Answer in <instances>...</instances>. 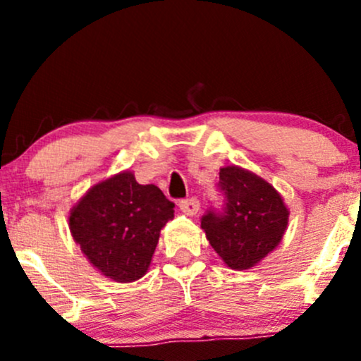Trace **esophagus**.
<instances>
[{
	"mask_svg": "<svg viewBox=\"0 0 361 361\" xmlns=\"http://www.w3.org/2000/svg\"><path fill=\"white\" fill-rule=\"evenodd\" d=\"M180 209L183 211L185 214H188V216H195V214L199 213V201L195 197H190V199H183V201H180Z\"/></svg>",
	"mask_w": 361,
	"mask_h": 361,
	"instance_id": "34e87169",
	"label": "esophagus"
}]
</instances>
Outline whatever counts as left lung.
Masks as SVG:
<instances>
[{
  "label": "left lung",
  "mask_w": 361,
  "mask_h": 361,
  "mask_svg": "<svg viewBox=\"0 0 361 361\" xmlns=\"http://www.w3.org/2000/svg\"><path fill=\"white\" fill-rule=\"evenodd\" d=\"M220 187L225 194L224 211H207L201 227L227 267L246 271L281 243L290 211L269 181L239 166L221 167Z\"/></svg>",
  "instance_id": "1"
}]
</instances>
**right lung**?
<instances>
[{
  "label": "right lung",
  "mask_w": 361,
  "mask_h": 361,
  "mask_svg": "<svg viewBox=\"0 0 361 361\" xmlns=\"http://www.w3.org/2000/svg\"><path fill=\"white\" fill-rule=\"evenodd\" d=\"M174 204L155 185H140L133 171L99 181L69 211V231L87 260L116 283L143 278Z\"/></svg>",
  "instance_id": "obj_1"
}]
</instances>
